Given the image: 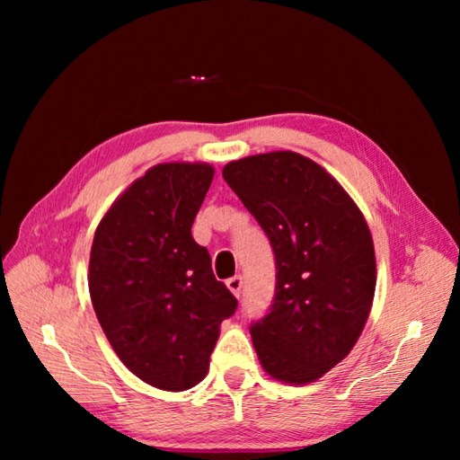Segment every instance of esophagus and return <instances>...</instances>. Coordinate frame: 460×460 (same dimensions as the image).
<instances>
[{
  "instance_id": "obj_1",
  "label": "esophagus",
  "mask_w": 460,
  "mask_h": 460,
  "mask_svg": "<svg viewBox=\"0 0 460 460\" xmlns=\"http://www.w3.org/2000/svg\"><path fill=\"white\" fill-rule=\"evenodd\" d=\"M225 285H227V288L233 292V295L239 296L241 295V287H243V279L241 277H231V279H227V282H225Z\"/></svg>"
}]
</instances>
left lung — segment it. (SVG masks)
Segmentation results:
<instances>
[{"mask_svg":"<svg viewBox=\"0 0 460 460\" xmlns=\"http://www.w3.org/2000/svg\"><path fill=\"white\" fill-rule=\"evenodd\" d=\"M223 180L275 251V300L251 326L261 366L277 381L312 384L349 354L374 305L364 213L334 175L290 150L229 162Z\"/></svg>","mask_w":460,"mask_h":460,"instance_id":"obj_1","label":"left lung"}]
</instances>
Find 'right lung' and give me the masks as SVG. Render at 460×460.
<instances>
[{
  "label": "right lung",
  "mask_w": 460,
  "mask_h": 460,
  "mask_svg": "<svg viewBox=\"0 0 460 460\" xmlns=\"http://www.w3.org/2000/svg\"><path fill=\"white\" fill-rule=\"evenodd\" d=\"M215 170L158 164L104 213L89 262L93 308L116 356L136 377L185 392L208 376L219 326L237 308L215 279L191 225Z\"/></svg>",
  "instance_id": "right-lung-1"
}]
</instances>
